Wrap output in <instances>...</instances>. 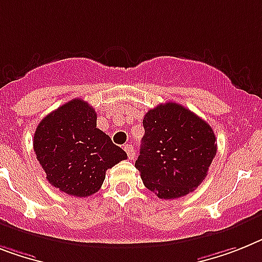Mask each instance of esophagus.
I'll use <instances>...</instances> for the list:
<instances>
[{
	"label": "esophagus",
	"mask_w": 262,
	"mask_h": 262,
	"mask_svg": "<svg viewBox=\"0 0 262 262\" xmlns=\"http://www.w3.org/2000/svg\"><path fill=\"white\" fill-rule=\"evenodd\" d=\"M124 151L127 152V157H128L129 159H133L134 155H135V150H134L133 144H126V146H124Z\"/></svg>",
	"instance_id": "esophagus-1"
}]
</instances>
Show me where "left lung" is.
<instances>
[{
  "mask_svg": "<svg viewBox=\"0 0 262 262\" xmlns=\"http://www.w3.org/2000/svg\"><path fill=\"white\" fill-rule=\"evenodd\" d=\"M143 127L135 167L144 186L162 200L191 193L217 152L213 128L189 108L170 101L147 112Z\"/></svg>",
  "mask_w": 262,
  "mask_h": 262,
  "instance_id": "left-lung-1",
  "label": "left lung"
}]
</instances>
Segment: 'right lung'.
<instances>
[{"label": "right lung", "instance_id": "add662e5", "mask_svg": "<svg viewBox=\"0 0 262 262\" xmlns=\"http://www.w3.org/2000/svg\"><path fill=\"white\" fill-rule=\"evenodd\" d=\"M96 112L72 99L48 114L36 128L33 148L47 179L60 191L88 196L99 191L105 171L127 154L96 128Z\"/></svg>", "mask_w": 262, "mask_h": 262}]
</instances>
